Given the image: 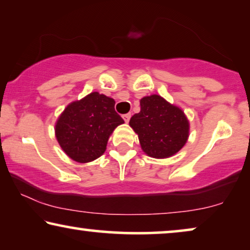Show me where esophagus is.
Instances as JSON below:
<instances>
[{
    "mask_svg": "<svg viewBox=\"0 0 250 250\" xmlns=\"http://www.w3.org/2000/svg\"><path fill=\"white\" fill-rule=\"evenodd\" d=\"M130 118H131V114H130V113H128V114H125V115H124V120H125V124H128L129 120H130Z\"/></svg>",
    "mask_w": 250,
    "mask_h": 250,
    "instance_id": "esophagus-1",
    "label": "esophagus"
}]
</instances>
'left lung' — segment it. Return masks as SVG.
I'll use <instances>...</instances> for the list:
<instances>
[{"instance_id": "1", "label": "left lung", "mask_w": 250, "mask_h": 250, "mask_svg": "<svg viewBox=\"0 0 250 250\" xmlns=\"http://www.w3.org/2000/svg\"><path fill=\"white\" fill-rule=\"evenodd\" d=\"M129 125L138 135L143 152L154 159L175 155L187 143L190 128L182 108L156 94L140 100V112Z\"/></svg>"}]
</instances>
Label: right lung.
<instances>
[{
	"label": "right lung",
	"mask_w": 250,
	"mask_h": 250,
	"mask_svg": "<svg viewBox=\"0 0 250 250\" xmlns=\"http://www.w3.org/2000/svg\"><path fill=\"white\" fill-rule=\"evenodd\" d=\"M115 101L98 91L71 102L55 124V137L63 152L78 163L102 156L108 138L124 119L114 110Z\"/></svg>",
	"instance_id": "1"
}]
</instances>
